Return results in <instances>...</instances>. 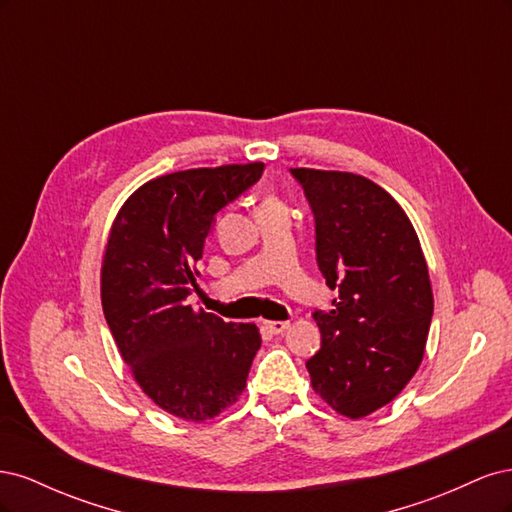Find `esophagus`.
<instances>
[{
  "mask_svg": "<svg viewBox=\"0 0 512 512\" xmlns=\"http://www.w3.org/2000/svg\"><path fill=\"white\" fill-rule=\"evenodd\" d=\"M288 327H290V322H282V320L265 322V329H267L271 335H280V333H284Z\"/></svg>",
  "mask_w": 512,
  "mask_h": 512,
  "instance_id": "34e87169",
  "label": "esophagus"
}]
</instances>
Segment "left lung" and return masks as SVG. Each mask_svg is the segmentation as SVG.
I'll return each mask as SVG.
<instances>
[{
  "label": "left lung",
  "mask_w": 512,
  "mask_h": 512,
  "mask_svg": "<svg viewBox=\"0 0 512 512\" xmlns=\"http://www.w3.org/2000/svg\"><path fill=\"white\" fill-rule=\"evenodd\" d=\"M316 220V258L329 312H314L322 333L309 359L312 389L348 418L393 401L423 361L433 314L427 262L416 230L378 183L342 170L292 168Z\"/></svg>",
  "instance_id": "obj_1"
}]
</instances>
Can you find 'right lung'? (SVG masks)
Wrapping results in <instances>:
<instances>
[{"label":"right lung","instance_id":"obj_1","mask_svg":"<svg viewBox=\"0 0 512 512\" xmlns=\"http://www.w3.org/2000/svg\"><path fill=\"white\" fill-rule=\"evenodd\" d=\"M265 164L190 168L138 188L108 232L102 309L136 384L153 404L203 423L245 389L260 348L252 322H224L185 303L215 213L254 185Z\"/></svg>","mask_w":512,"mask_h":512}]
</instances>
